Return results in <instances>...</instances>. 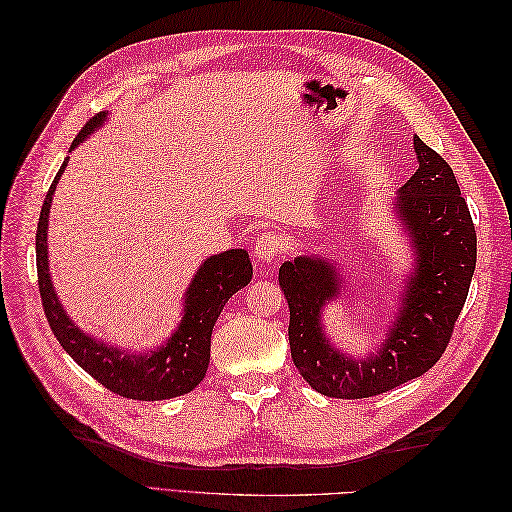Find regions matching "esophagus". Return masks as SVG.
<instances>
[{
    "mask_svg": "<svg viewBox=\"0 0 512 512\" xmlns=\"http://www.w3.org/2000/svg\"><path fill=\"white\" fill-rule=\"evenodd\" d=\"M284 235L277 231H266L257 237L255 242V257L259 262H275L277 257L284 253Z\"/></svg>",
    "mask_w": 512,
    "mask_h": 512,
    "instance_id": "obj_1",
    "label": "esophagus"
}]
</instances>
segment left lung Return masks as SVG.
<instances>
[{"instance_id": "left-lung-1", "label": "left lung", "mask_w": 512, "mask_h": 512, "mask_svg": "<svg viewBox=\"0 0 512 512\" xmlns=\"http://www.w3.org/2000/svg\"><path fill=\"white\" fill-rule=\"evenodd\" d=\"M420 167L400 187L396 209L418 253L400 319L378 356L356 363L325 341L319 312L341 295V277L319 257H297L279 268L290 308V354L312 389L330 398H372L422 376L440 361L455 330L477 262L469 204L438 151L413 138Z\"/></svg>"}]
</instances>
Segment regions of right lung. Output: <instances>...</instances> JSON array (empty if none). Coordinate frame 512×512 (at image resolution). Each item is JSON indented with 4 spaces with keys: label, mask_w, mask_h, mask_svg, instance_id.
Masks as SVG:
<instances>
[{
    "label": "right lung",
    "mask_w": 512,
    "mask_h": 512,
    "mask_svg": "<svg viewBox=\"0 0 512 512\" xmlns=\"http://www.w3.org/2000/svg\"><path fill=\"white\" fill-rule=\"evenodd\" d=\"M103 118L105 114L90 118L79 136L74 138L72 147L79 145V140L88 136L94 127H99ZM65 165H68V158L63 160L57 178L50 184L46 200H43L35 235L39 295L50 330L57 336L63 350L74 358L76 365H81L92 378L118 396L132 400H165L187 394L200 383L206 374V367H209L211 334L222 308L237 290L248 286L250 277H253L248 253L237 248L206 259L193 279L187 299H184L187 308H184L178 332L160 350L143 356H127L116 347L96 343L65 317L48 275L46 237L50 200Z\"/></svg>",
    "instance_id": "obj_1"
}]
</instances>
